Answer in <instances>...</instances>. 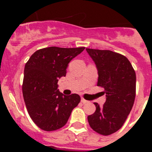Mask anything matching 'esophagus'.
<instances>
[{"label": "esophagus", "instance_id": "esophagus-1", "mask_svg": "<svg viewBox=\"0 0 152 152\" xmlns=\"http://www.w3.org/2000/svg\"><path fill=\"white\" fill-rule=\"evenodd\" d=\"M80 101H81V103H88V100H86L85 99H84V98H83V97H81V99H80Z\"/></svg>", "mask_w": 152, "mask_h": 152}]
</instances>
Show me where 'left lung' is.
<instances>
[{
  "label": "left lung",
  "mask_w": 152,
  "mask_h": 152,
  "mask_svg": "<svg viewBox=\"0 0 152 152\" xmlns=\"http://www.w3.org/2000/svg\"><path fill=\"white\" fill-rule=\"evenodd\" d=\"M96 64L97 86L104 88L106 102L97 103L96 111L88 116L90 126L97 133L109 135L121 128L133 107L136 76L128 58L110 50L86 49Z\"/></svg>",
  "instance_id": "obj_1"
}]
</instances>
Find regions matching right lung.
<instances>
[{"mask_svg": "<svg viewBox=\"0 0 152 152\" xmlns=\"http://www.w3.org/2000/svg\"><path fill=\"white\" fill-rule=\"evenodd\" d=\"M84 47L52 46L35 52L24 68L23 95L29 116L45 131H54L66 124L80 97L64 95L58 81L65 77L68 64L82 52Z\"/></svg>", "mask_w": 152, "mask_h": 152, "instance_id": "add662e5", "label": "right lung"}]
</instances>
